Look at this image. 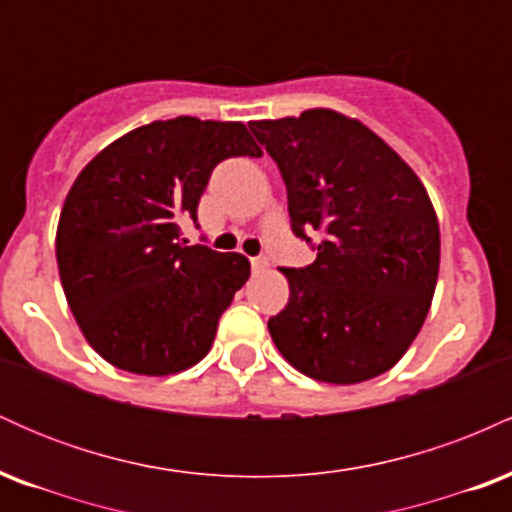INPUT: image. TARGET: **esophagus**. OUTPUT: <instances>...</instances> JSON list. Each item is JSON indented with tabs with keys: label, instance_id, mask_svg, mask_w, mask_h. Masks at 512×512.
<instances>
[{
	"label": "esophagus",
	"instance_id": "obj_1",
	"mask_svg": "<svg viewBox=\"0 0 512 512\" xmlns=\"http://www.w3.org/2000/svg\"><path fill=\"white\" fill-rule=\"evenodd\" d=\"M250 264H252V269H255V272H264V269L269 267V257L267 255H257V257H252Z\"/></svg>",
	"mask_w": 512,
	"mask_h": 512
}]
</instances>
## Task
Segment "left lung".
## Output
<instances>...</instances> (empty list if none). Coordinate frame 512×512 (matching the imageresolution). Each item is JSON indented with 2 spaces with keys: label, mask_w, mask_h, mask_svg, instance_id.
Here are the masks:
<instances>
[{
  "label": "left lung",
  "mask_w": 512,
  "mask_h": 512,
  "mask_svg": "<svg viewBox=\"0 0 512 512\" xmlns=\"http://www.w3.org/2000/svg\"><path fill=\"white\" fill-rule=\"evenodd\" d=\"M248 127L279 166L293 233L317 250L308 267L281 269L291 296L267 322L276 349L322 383L385 373L436 291L440 231L426 187L378 134L334 110Z\"/></svg>",
  "instance_id": "8db88e82"
}]
</instances>
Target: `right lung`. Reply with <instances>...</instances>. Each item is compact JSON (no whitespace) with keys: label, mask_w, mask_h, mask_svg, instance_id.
Listing matches in <instances>:
<instances>
[{"label":"right lung","mask_w":512,"mask_h":512,"mask_svg":"<svg viewBox=\"0 0 512 512\" xmlns=\"http://www.w3.org/2000/svg\"><path fill=\"white\" fill-rule=\"evenodd\" d=\"M233 156H262L243 122L175 117L127 132L74 180L57 267L86 342L115 368L170 375L209 354L250 262L185 245L180 223Z\"/></svg>","instance_id":"obj_1"}]
</instances>
